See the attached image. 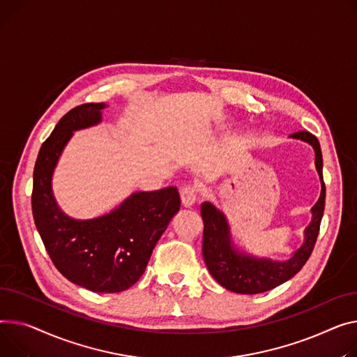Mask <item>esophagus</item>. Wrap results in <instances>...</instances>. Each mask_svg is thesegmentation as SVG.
Segmentation results:
<instances>
[{"mask_svg": "<svg viewBox=\"0 0 357 357\" xmlns=\"http://www.w3.org/2000/svg\"><path fill=\"white\" fill-rule=\"evenodd\" d=\"M197 198H198V191H197L195 186L186 185V186L182 188V191H181V199H182V205H183V206H186V208L192 206V205L195 204Z\"/></svg>", "mask_w": 357, "mask_h": 357, "instance_id": "1", "label": "esophagus"}]
</instances>
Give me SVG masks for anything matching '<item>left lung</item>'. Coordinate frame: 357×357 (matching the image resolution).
<instances>
[{
    "label": "left lung",
    "mask_w": 357,
    "mask_h": 357,
    "mask_svg": "<svg viewBox=\"0 0 357 357\" xmlns=\"http://www.w3.org/2000/svg\"><path fill=\"white\" fill-rule=\"evenodd\" d=\"M291 137L308 142L316 151V168L321 179V194L313 206V221L305 229V241L294 255L282 263L271 259H258L251 255L238 254L232 250L229 231L222 213L209 202L201 204L204 220L202 254L205 264L222 287L240 294H258L275 289L293 278L310 258L320 231L324 212L326 186L323 181V158L320 144L310 132H297Z\"/></svg>",
    "instance_id": "obj_1"
}]
</instances>
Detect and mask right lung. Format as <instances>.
I'll use <instances>...</instances> for the list:
<instances>
[{
  "mask_svg": "<svg viewBox=\"0 0 357 357\" xmlns=\"http://www.w3.org/2000/svg\"><path fill=\"white\" fill-rule=\"evenodd\" d=\"M105 103H84L67 112L40 148L31 208L37 231L56 268L94 293H121L145 273L152 251L181 208L175 186L136 192L100 218L76 221L59 209L52 192L57 159L73 130L100 122Z\"/></svg>",
  "mask_w": 357,
  "mask_h": 357,
  "instance_id": "right-lung-1",
  "label": "right lung"
}]
</instances>
